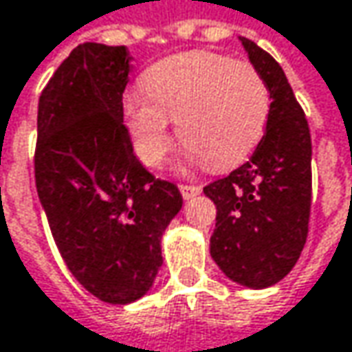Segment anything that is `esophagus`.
<instances>
[{"label": "esophagus", "mask_w": 352, "mask_h": 352, "mask_svg": "<svg viewBox=\"0 0 352 352\" xmlns=\"http://www.w3.org/2000/svg\"><path fill=\"white\" fill-rule=\"evenodd\" d=\"M200 190L202 188H200V186H196V184H180V192H182L184 200L198 196V194H200Z\"/></svg>", "instance_id": "esophagus-1"}]
</instances>
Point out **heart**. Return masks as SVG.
<instances>
[{
    "label": "heart",
    "mask_w": 352,
    "mask_h": 352,
    "mask_svg": "<svg viewBox=\"0 0 352 352\" xmlns=\"http://www.w3.org/2000/svg\"><path fill=\"white\" fill-rule=\"evenodd\" d=\"M144 89L124 98V118L136 154L148 166H158L174 146L170 120H178L188 156L224 170L256 148L270 116L261 72L204 50L154 63L144 74Z\"/></svg>",
    "instance_id": "1"
}]
</instances>
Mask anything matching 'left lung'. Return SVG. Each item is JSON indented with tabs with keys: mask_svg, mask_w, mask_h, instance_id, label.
<instances>
[{
	"mask_svg": "<svg viewBox=\"0 0 352 352\" xmlns=\"http://www.w3.org/2000/svg\"><path fill=\"white\" fill-rule=\"evenodd\" d=\"M270 91L266 132L248 162L204 186L216 204L210 254L220 270L248 289H266L296 264L311 218V130L278 62L242 38Z\"/></svg>",
	"mask_w": 352,
	"mask_h": 352,
	"instance_id": "left-lung-1",
	"label": "left lung"
}]
</instances>
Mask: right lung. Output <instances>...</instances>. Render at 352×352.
<instances>
[{
  "label": "right lung",
  "instance_id": "add662e5",
  "mask_svg": "<svg viewBox=\"0 0 352 352\" xmlns=\"http://www.w3.org/2000/svg\"><path fill=\"white\" fill-rule=\"evenodd\" d=\"M130 60L126 45L74 47L39 96L34 156L63 263L110 305L148 292L162 266V232L182 208L178 186L134 156L122 104Z\"/></svg>",
  "mask_w": 352,
  "mask_h": 352
}]
</instances>
